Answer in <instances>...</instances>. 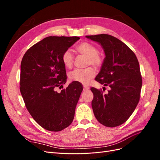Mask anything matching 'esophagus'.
I'll return each instance as SVG.
<instances>
[{
    "instance_id": "34e87169",
    "label": "esophagus",
    "mask_w": 160,
    "mask_h": 160,
    "mask_svg": "<svg viewBox=\"0 0 160 160\" xmlns=\"http://www.w3.org/2000/svg\"><path fill=\"white\" fill-rule=\"evenodd\" d=\"M89 88L88 86H87V85L83 86V91H87V90H89Z\"/></svg>"
}]
</instances>
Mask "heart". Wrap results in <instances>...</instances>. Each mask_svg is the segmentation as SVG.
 I'll use <instances>...</instances> for the list:
<instances>
[{"mask_svg":"<svg viewBox=\"0 0 160 160\" xmlns=\"http://www.w3.org/2000/svg\"><path fill=\"white\" fill-rule=\"evenodd\" d=\"M77 51L81 54L85 55L89 59L88 63L94 67H100L103 63V59L98 55V49L95 45L89 42H84L77 47ZM73 56L69 49L65 51L61 56L62 64L66 68H70L72 65ZM95 72L94 69L88 67L85 69H75L71 71L69 77L71 81L79 82L83 84H88L95 77Z\"/></svg>","mask_w":160,"mask_h":160,"instance_id":"b5f03b06","label":"heart"}]
</instances>
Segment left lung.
Here are the masks:
<instances>
[{
  "instance_id": "1",
  "label": "left lung",
  "mask_w": 160,
  "mask_h": 160,
  "mask_svg": "<svg viewBox=\"0 0 160 160\" xmlns=\"http://www.w3.org/2000/svg\"><path fill=\"white\" fill-rule=\"evenodd\" d=\"M98 42L105 57L95 80L109 86L108 93L91 88L93 113L98 122L113 128L125 123L139 103L142 79L135 53L122 41L107 34L86 36Z\"/></svg>"
}]
</instances>
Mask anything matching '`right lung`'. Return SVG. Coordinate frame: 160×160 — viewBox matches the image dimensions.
<instances>
[{
	"instance_id": "obj_1",
	"label": "right lung",
	"mask_w": 160,
	"mask_h": 160,
	"mask_svg": "<svg viewBox=\"0 0 160 160\" xmlns=\"http://www.w3.org/2000/svg\"><path fill=\"white\" fill-rule=\"evenodd\" d=\"M78 37H48L32 45L21 64L20 91L25 106L35 122L47 130L59 132L71 124L83 87L66 83L61 56L79 39Z\"/></svg>"
}]
</instances>
